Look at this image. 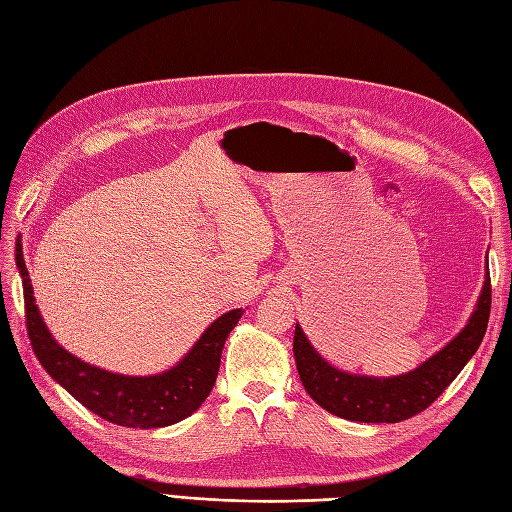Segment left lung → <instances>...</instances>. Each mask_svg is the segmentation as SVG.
Returning <instances> with one entry per match:
<instances>
[{"mask_svg": "<svg viewBox=\"0 0 512 512\" xmlns=\"http://www.w3.org/2000/svg\"><path fill=\"white\" fill-rule=\"evenodd\" d=\"M489 312L491 280L487 277L466 329L429 361L404 376L367 378L339 371L312 348L299 324L292 342L294 361L309 397L331 414L356 423L408 421L427 410L472 359L485 337Z\"/></svg>", "mask_w": 512, "mask_h": 512, "instance_id": "left-lung-1", "label": "left lung"}]
</instances>
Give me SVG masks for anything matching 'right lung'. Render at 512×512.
Returning <instances> with one entry per match:
<instances>
[{
    "instance_id": "right-lung-1",
    "label": "right lung",
    "mask_w": 512,
    "mask_h": 512,
    "mask_svg": "<svg viewBox=\"0 0 512 512\" xmlns=\"http://www.w3.org/2000/svg\"><path fill=\"white\" fill-rule=\"evenodd\" d=\"M17 267L23 280L27 335L34 354L53 380L81 404L108 423L132 429L175 425L200 408L218 378L222 348L228 333L237 327L243 309L220 316L183 359L158 376H121L87 365L61 348L38 314L21 247Z\"/></svg>"
}]
</instances>
